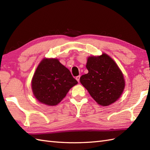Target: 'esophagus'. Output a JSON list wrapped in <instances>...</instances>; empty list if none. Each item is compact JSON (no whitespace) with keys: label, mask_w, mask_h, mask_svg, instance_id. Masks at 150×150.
Listing matches in <instances>:
<instances>
[{"label":"esophagus","mask_w":150,"mask_h":150,"mask_svg":"<svg viewBox=\"0 0 150 150\" xmlns=\"http://www.w3.org/2000/svg\"><path fill=\"white\" fill-rule=\"evenodd\" d=\"M80 77H81V75H79L77 77H76V80H77L78 82H79V81H80Z\"/></svg>","instance_id":"34e87169"}]
</instances>
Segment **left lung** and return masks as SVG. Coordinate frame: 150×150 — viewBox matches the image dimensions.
Instances as JSON below:
<instances>
[{
  "mask_svg": "<svg viewBox=\"0 0 150 150\" xmlns=\"http://www.w3.org/2000/svg\"><path fill=\"white\" fill-rule=\"evenodd\" d=\"M87 74L82 75L80 82L92 98L103 106L115 103L122 93L125 81L117 64L107 54L88 57Z\"/></svg>",
  "mask_w": 150,
  "mask_h": 150,
  "instance_id": "8db88e82",
  "label": "left lung"
}]
</instances>
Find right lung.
<instances>
[{
    "label": "right lung",
    "mask_w": 150,
    "mask_h": 150,
    "mask_svg": "<svg viewBox=\"0 0 150 150\" xmlns=\"http://www.w3.org/2000/svg\"><path fill=\"white\" fill-rule=\"evenodd\" d=\"M78 82L57 59H44L38 66L31 81L34 96L41 103L58 104Z\"/></svg>",
    "instance_id": "obj_1"
}]
</instances>
